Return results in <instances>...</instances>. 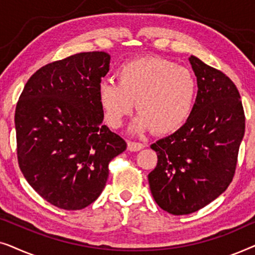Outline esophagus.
<instances>
[{
	"label": "esophagus",
	"instance_id": "esophagus-1",
	"mask_svg": "<svg viewBox=\"0 0 255 255\" xmlns=\"http://www.w3.org/2000/svg\"><path fill=\"white\" fill-rule=\"evenodd\" d=\"M145 147L144 144H141V142H134V141H128V149L131 152H137V151H140Z\"/></svg>",
	"mask_w": 255,
	"mask_h": 255
}]
</instances>
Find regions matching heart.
Listing matches in <instances>:
<instances>
[{"instance_id":"1","label":"heart","mask_w":255,"mask_h":255,"mask_svg":"<svg viewBox=\"0 0 255 255\" xmlns=\"http://www.w3.org/2000/svg\"><path fill=\"white\" fill-rule=\"evenodd\" d=\"M116 78L118 85L102 82L97 93L110 128H121L134 103L140 114L131 131L137 133L151 128L158 134L173 133L193 111L196 81L190 71L175 62L159 57L137 58L122 65Z\"/></svg>"}]
</instances>
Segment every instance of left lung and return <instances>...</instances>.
<instances>
[{
	"instance_id": "left-lung-1",
	"label": "left lung",
	"mask_w": 255,
	"mask_h": 255,
	"mask_svg": "<svg viewBox=\"0 0 255 255\" xmlns=\"http://www.w3.org/2000/svg\"><path fill=\"white\" fill-rule=\"evenodd\" d=\"M197 96L189 118L179 130L151 148L158 155L148 174L156 203L172 215H189L224 193L235 175L245 115L235 83L195 55Z\"/></svg>"
}]
</instances>
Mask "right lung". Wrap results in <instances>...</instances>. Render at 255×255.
Instances as JSON below:
<instances>
[{"label": "right lung", "instance_id": "obj_1", "mask_svg": "<svg viewBox=\"0 0 255 255\" xmlns=\"http://www.w3.org/2000/svg\"><path fill=\"white\" fill-rule=\"evenodd\" d=\"M106 52H83L34 73L15 113L18 165L45 201L65 210L92 204L106 187L109 162L127 142L103 125L101 79Z\"/></svg>", "mask_w": 255, "mask_h": 255}]
</instances>
